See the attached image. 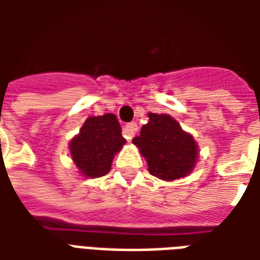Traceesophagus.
Segmentation results:
<instances>
[{"label": "esophagus", "instance_id": "obj_1", "mask_svg": "<svg viewBox=\"0 0 260 260\" xmlns=\"http://www.w3.org/2000/svg\"><path fill=\"white\" fill-rule=\"evenodd\" d=\"M136 131H138V125H136V122H129V124L125 125L122 134H124V136L128 139V141H131V139L135 136Z\"/></svg>", "mask_w": 260, "mask_h": 260}]
</instances>
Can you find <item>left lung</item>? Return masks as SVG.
<instances>
[{"label": "left lung", "instance_id": "8db88e82", "mask_svg": "<svg viewBox=\"0 0 260 260\" xmlns=\"http://www.w3.org/2000/svg\"><path fill=\"white\" fill-rule=\"evenodd\" d=\"M149 122L132 143L146 158L149 173L160 180L174 181L195 169L199 149L193 136L169 114L149 113Z\"/></svg>", "mask_w": 260, "mask_h": 260}]
</instances>
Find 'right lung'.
Returning <instances> with one entry per match:
<instances>
[{
  "mask_svg": "<svg viewBox=\"0 0 260 260\" xmlns=\"http://www.w3.org/2000/svg\"><path fill=\"white\" fill-rule=\"evenodd\" d=\"M126 141L114 114L89 117L80 132L69 142L71 157L79 173L87 178H99L111 170V163Z\"/></svg>",
  "mask_w": 260,
  "mask_h": 260,
  "instance_id": "1",
  "label": "right lung"
}]
</instances>
